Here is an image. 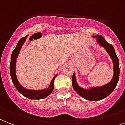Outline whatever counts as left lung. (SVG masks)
<instances>
[{
  "mask_svg": "<svg viewBox=\"0 0 125 125\" xmlns=\"http://www.w3.org/2000/svg\"><path fill=\"white\" fill-rule=\"evenodd\" d=\"M93 37L96 38V42L98 45L104 47L112 59L114 70L113 77L111 81L105 85L102 86H93L87 89L80 87L78 84L75 73H73L72 81L73 88L81 97L87 100L98 101L103 100L110 95L116 87L117 82L119 80V63L118 57H117L116 52L112 45L107 43L105 38L101 35L98 34L93 36Z\"/></svg>",
  "mask_w": 125,
  "mask_h": 125,
  "instance_id": "obj_1",
  "label": "left lung"
}]
</instances>
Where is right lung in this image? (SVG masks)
I'll use <instances>...</instances> for the list:
<instances>
[{
    "label": "right lung",
    "mask_w": 125,
    "mask_h": 125,
    "mask_svg": "<svg viewBox=\"0 0 125 125\" xmlns=\"http://www.w3.org/2000/svg\"><path fill=\"white\" fill-rule=\"evenodd\" d=\"M27 38V36H26L24 38H21L19 40V42L17 43L16 48H14L12 52L11 56V62H10V74H11V77L13 81V83L14 84V87L18 90L20 93H21L25 97L31 100H41L47 97L49 94H51V93L53 91V88H54V80L57 76V74L55 75L52 80H51L50 85L48 87L43 89H29L24 87L23 85H21L19 82L16 75V60L18 58V56L19 55L21 48L25 43L26 39Z\"/></svg>",
    "instance_id": "right-lung-1"
}]
</instances>
